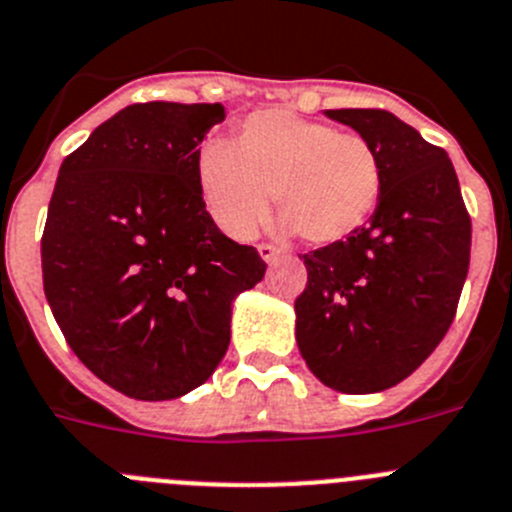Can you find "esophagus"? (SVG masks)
I'll return each instance as SVG.
<instances>
[{
  "label": "esophagus",
  "instance_id": "34e87169",
  "mask_svg": "<svg viewBox=\"0 0 512 512\" xmlns=\"http://www.w3.org/2000/svg\"><path fill=\"white\" fill-rule=\"evenodd\" d=\"M257 252H260V257L265 262H273V260H278V257H280V250L275 245H260V247H257Z\"/></svg>",
  "mask_w": 512,
  "mask_h": 512
}]
</instances>
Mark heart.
<instances>
[{
    "label": "heart",
    "instance_id": "obj_1",
    "mask_svg": "<svg viewBox=\"0 0 512 512\" xmlns=\"http://www.w3.org/2000/svg\"><path fill=\"white\" fill-rule=\"evenodd\" d=\"M206 211L227 237L245 242L270 214V201L313 245H334L370 222L380 204L382 168L362 135L260 109L239 124L237 142L206 140L196 153Z\"/></svg>",
    "mask_w": 512,
    "mask_h": 512
}]
</instances>
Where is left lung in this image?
Instances as JSON below:
<instances>
[{"mask_svg":"<svg viewBox=\"0 0 512 512\" xmlns=\"http://www.w3.org/2000/svg\"><path fill=\"white\" fill-rule=\"evenodd\" d=\"M377 150L380 204L342 242L306 252L296 342L339 393H380L411 375L449 331L469 270L472 219L441 147L385 109H326Z\"/></svg>","mask_w":512,"mask_h":512,"instance_id":"obj_1","label":"left lung"}]
</instances>
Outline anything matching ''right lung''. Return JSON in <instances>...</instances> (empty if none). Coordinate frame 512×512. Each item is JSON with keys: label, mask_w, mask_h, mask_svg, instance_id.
Listing matches in <instances>:
<instances>
[{"label": "right lung", "mask_w": 512, "mask_h": 512, "mask_svg": "<svg viewBox=\"0 0 512 512\" xmlns=\"http://www.w3.org/2000/svg\"><path fill=\"white\" fill-rule=\"evenodd\" d=\"M222 104H132L61 165L40 255L43 288L76 357L135 400H173L214 375L232 303L265 262L219 232L196 153Z\"/></svg>", "instance_id": "1"}]
</instances>
